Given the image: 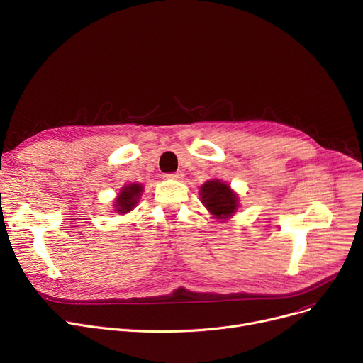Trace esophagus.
Returning a JSON list of instances; mask_svg holds the SVG:
<instances>
[{
	"mask_svg": "<svg viewBox=\"0 0 363 363\" xmlns=\"http://www.w3.org/2000/svg\"><path fill=\"white\" fill-rule=\"evenodd\" d=\"M164 178H166V179H181V178H182V172H175V173H166Z\"/></svg>",
	"mask_w": 363,
	"mask_h": 363,
	"instance_id": "esophagus-1",
	"label": "esophagus"
}]
</instances>
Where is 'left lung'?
Masks as SVG:
<instances>
[{"mask_svg": "<svg viewBox=\"0 0 363 363\" xmlns=\"http://www.w3.org/2000/svg\"><path fill=\"white\" fill-rule=\"evenodd\" d=\"M200 197L201 203L216 219L225 220L239 208L238 194L231 190L230 185L219 179L204 182L200 186Z\"/></svg>", "mask_w": 363, "mask_h": 363, "instance_id": "left-lung-1", "label": "left lung"}]
</instances>
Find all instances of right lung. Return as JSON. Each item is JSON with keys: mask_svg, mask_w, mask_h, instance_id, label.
I'll return each mask as SVG.
<instances>
[{"mask_svg": "<svg viewBox=\"0 0 363 363\" xmlns=\"http://www.w3.org/2000/svg\"><path fill=\"white\" fill-rule=\"evenodd\" d=\"M143 191H144V186L140 184L124 185L116 199V204H114L116 212H118L120 215L130 212L138 204Z\"/></svg>", "mask_w": 363, "mask_h": 363, "instance_id": "add662e5", "label": "right lung"}]
</instances>
